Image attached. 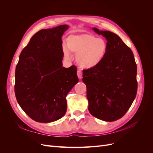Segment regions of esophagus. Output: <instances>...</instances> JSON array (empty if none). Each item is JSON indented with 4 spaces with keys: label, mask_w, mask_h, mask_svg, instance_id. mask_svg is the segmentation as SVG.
I'll list each match as a JSON object with an SVG mask.
<instances>
[{
    "label": "esophagus",
    "mask_w": 153,
    "mask_h": 153,
    "mask_svg": "<svg viewBox=\"0 0 153 153\" xmlns=\"http://www.w3.org/2000/svg\"><path fill=\"white\" fill-rule=\"evenodd\" d=\"M77 75H78V78H80V79H81V78H82V72L80 69H78V70L77 71Z\"/></svg>",
    "instance_id": "34e87169"
}]
</instances>
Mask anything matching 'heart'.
Masks as SVG:
<instances>
[{
    "mask_svg": "<svg viewBox=\"0 0 153 153\" xmlns=\"http://www.w3.org/2000/svg\"><path fill=\"white\" fill-rule=\"evenodd\" d=\"M62 52L66 59H70L69 52L76 54V61L82 68H93L103 61L108 50V44L103 38L90 33L69 35Z\"/></svg>",
    "mask_w": 153,
    "mask_h": 153,
    "instance_id": "heart-1",
    "label": "heart"
}]
</instances>
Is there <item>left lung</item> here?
<instances>
[{"label": "left lung", "instance_id": "1", "mask_svg": "<svg viewBox=\"0 0 153 153\" xmlns=\"http://www.w3.org/2000/svg\"><path fill=\"white\" fill-rule=\"evenodd\" d=\"M92 29L106 38L108 50L100 65L83 70L88 109L94 117L112 122L121 118L135 98L137 67L131 50L119 36L108 30Z\"/></svg>", "mask_w": 153, "mask_h": 153}]
</instances>
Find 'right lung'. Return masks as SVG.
<instances>
[{"instance_id": "obj_1", "label": "right lung", "mask_w": 153, "mask_h": 153, "mask_svg": "<svg viewBox=\"0 0 153 153\" xmlns=\"http://www.w3.org/2000/svg\"><path fill=\"white\" fill-rule=\"evenodd\" d=\"M69 27L42 29L23 49L15 70V92L25 114L39 123L65 115L66 96L78 82L75 66L62 67V36Z\"/></svg>"}]
</instances>
